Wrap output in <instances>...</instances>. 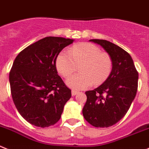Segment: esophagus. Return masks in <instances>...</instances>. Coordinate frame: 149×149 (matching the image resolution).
Returning a JSON list of instances; mask_svg holds the SVG:
<instances>
[{"mask_svg":"<svg viewBox=\"0 0 149 149\" xmlns=\"http://www.w3.org/2000/svg\"><path fill=\"white\" fill-rule=\"evenodd\" d=\"M78 93H79V92H78L77 91H75V90H72V92H71L72 96H76V95Z\"/></svg>","mask_w":149,"mask_h":149,"instance_id":"34e87169","label":"esophagus"}]
</instances>
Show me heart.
Instances as JSON below:
<instances>
[{
  "label": "heart",
  "instance_id": "1",
  "mask_svg": "<svg viewBox=\"0 0 149 149\" xmlns=\"http://www.w3.org/2000/svg\"><path fill=\"white\" fill-rule=\"evenodd\" d=\"M81 73L70 77L67 84L76 90L86 89L93 83L100 84L111 73L112 61L107 54L102 53L98 47L90 43L76 45L70 50L65 49L56 58V68L63 77H68L80 65Z\"/></svg>",
  "mask_w": 149,
  "mask_h": 149
}]
</instances>
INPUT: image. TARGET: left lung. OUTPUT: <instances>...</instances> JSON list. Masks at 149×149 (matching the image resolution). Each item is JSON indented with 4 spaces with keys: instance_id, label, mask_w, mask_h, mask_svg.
Here are the masks:
<instances>
[{
    "instance_id": "obj_1",
    "label": "left lung",
    "mask_w": 149,
    "mask_h": 149,
    "mask_svg": "<svg viewBox=\"0 0 149 149\" xmlns=\"http://www.w3.org/2000/svg\"><path fill=\"white\" fill-rule=\"evenodd\" d=\"M108 53L112 61L109 76L100 86L85 92L84 119L96 128H108L126 114L137 91L138 72L129 53L106 40L91 39Z\"/></svg>"
}]
</instances>
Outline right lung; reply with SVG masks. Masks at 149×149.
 <instances>
[{"instance_id":"obj_1","label":"right lung","mask_w":149,"mask_h":149,"mask_svg":"<svg viewBox=\"0 0 149 149\" xmlns=\"http://www.w3.org/2000/svg\"><path fill=\"white\" fill-rule=\"evenodd\" d=\"M74 40L49 36L20 52L9 72L11 94L24 119L35 126L56 124L71 90L58 75L56 61L65 47Z\"/></svg>"}]
</instances>
